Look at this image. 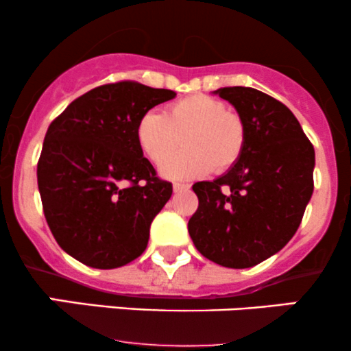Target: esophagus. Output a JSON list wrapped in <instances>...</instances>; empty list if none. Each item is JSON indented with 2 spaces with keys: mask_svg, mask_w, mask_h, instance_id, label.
Here are the masks:
<instances>
[{
  "mask_svg": "<svg viewBox=\"0 0 351 351\" xmlns=\"http://www.w3.org/2000/svg\"><path fill=\"white\" fill-rule=\"evenodd\" d=\"M188 189H189L188 184H183V183H175V184H173V191H175V193L188 191Z\"/></svg>",
  "mask_w": 351,
  "mask_h": 351,
  "instance_id": "34e87169",
  "label": "esophagus"
}]
</instances>
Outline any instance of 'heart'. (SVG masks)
I'll use <instances>...</instances> for the list:
<instances>
[{
	"mask_svg": "<svg viewBox=\"0 0 351 351\" xmlns=\"http://www.w3.org/2000/svg\"><path fill=\"white\" fill-rule=\"evenodd\" d=\"M181 136L185 148L169 157ZM136 140L153 163L169 157L160 165L165 178L186 181L206 176L215 168H231L244 152L245 125L224 102L198 94L171 104L165 115L145 112L136 123Z\"/></svg>",
	"mask_w": 351,
	"mask_h": 351,
	"instance_id": "b5f03b06",
	"label": "heart"
}]
</instances>
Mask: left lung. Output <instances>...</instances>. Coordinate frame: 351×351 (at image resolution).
I'll return each instance as SVG.
<instances>
[{"mask_svg":"<svg viewBox=\"0 0 351 351\" xmlns=\"http://www.w3.org/2000/svg\"><path fill=\"white\" fill-rule=\"evenodd\" d=\"M245 125L241 158L224 175L193 184L199 206L188 223L196 249L213 263L247 269L284 247L313 193L315 150L279 100L251 87L213 92Z\"/></svg>","mask_w":351,"mask_h":351,"instance_id":"obj_1","label":"left lung"}]
</instances>
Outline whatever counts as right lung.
Segmentation results:
<instances>
[{
    "label": "right lung",
    "instance_id": "1",
    "mask_svg": "<svg viewBox=\"0 0 351 351\" xmlns=\"http://www.w3.org/2000/svg\"><path fill=\"white\" fill-rule=\"evenodd\" d=\"M175 97L138 82L108 84L75 99L47 128L38 163L44 216L79 263L122 267L147 249L173 188L143 156L136 123Z\"/></svg>",
    "mask_w": 351,
    "mask_h": 351
}]
</instances>
